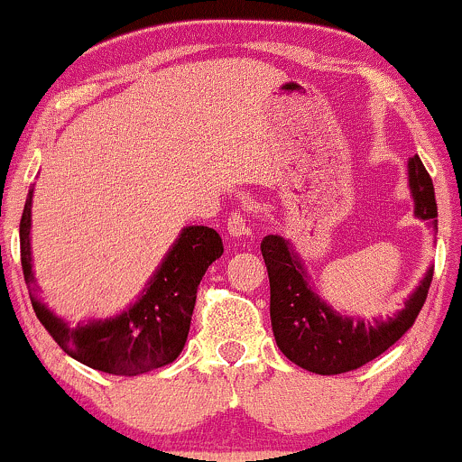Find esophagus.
<instances>
[{
    "label": "esophagus",
    "instance_id": "obj_1",
    "mask_svg": "<svg viewBox=\"0 0 462 462\" xmlns=\"http://www.w3.org/2000/svg\"><path fill=\"white\" fill-rule=\"evenodd\" d=\"M226 231L231 233V237L240 240V237L249 236L251 226H249V222H246V217L242 216V213H231L229 222H226Z\"/></svg>",
    "mask_w": 462,
    "mask_h": 462
}]
</instances>
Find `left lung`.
<instances>
[{
  "label": "left lung",
  "mask_w": 462,
  "mask_h": 462,
  "mask_svg": "<svg viewBox=\"0 0 462 462\" xmlns=\"http://www.w3.org/2000/svg\"><path fill=\"white\" fill-rule=\"evenodd\" d=\"M410 191L414 213L428 220L436 231V198L428 170L419 156L408 162ZM266 271L271 282V326L277 348L300 368L315 374H341L365 365L383 355L414 326L428 300L434 269L425 273L419 289L405 301V309L390 319H364L339 315L310 289L301 260L284 237L266 236L262 240Z\"/></svg>",
  "instance_id": "8db88e82"
}]
</instances>
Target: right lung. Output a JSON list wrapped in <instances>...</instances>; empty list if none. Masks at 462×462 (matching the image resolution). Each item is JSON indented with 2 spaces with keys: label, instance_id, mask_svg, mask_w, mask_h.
Wrapping results in <instances>:
<instances>
[{
  "label": "right lung",
  "instance_id": "right-lung-1",
  "mask_svg": "<svg viewBox=\"0 0 462 462\" xmlns=\"http://www.w3.org/2000/svg\"><path fill=\"white\" fill-rule=\"evenodd\" d=\"M31 209L32 189L19 222L23 280L31 291L34 315L59 348L88 368L118 376H136L171 364L185 348L202 275L225 251L217 231L209 226L182 229L136 304L112 319H94L70 328L34 295Z\"/></svg>",
  "mask_w": 462,
  "mask_h": 462
}]
</instances>
